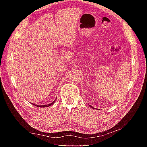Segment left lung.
Segmentation results:
<instances>
[{
	"instance_id": "left-lung-1",
	"label": "left lung",
	"mask_w": 147,
	"mask_h": 147,
	"mask_svg": "<svg viewBox=\"0 0 147 147\" xmlns=\"http://www.w3.org/2000/svg\"><path fill=\"white\" fill-rule=\"evenodd\" d=\"M91 108H93V107H91Z\"/></svg>"
}]
</instances>
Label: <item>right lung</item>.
<instances>
[{"label": "right lung", "mask_w": 147, "mask_h": 147, "mask_svg": "<svg viewBox=\"0 0 147 147\" xmlns=\"http://www.w3.org/2000/svg\"><path fill=\"white\" fill-rule=\"evenodd\" d=\"M56 100V99H55V100ZM55 100H54L53 102H52V103H51V104H46V105H38V104H37V105H36V104H34V105H36V106H38V107H39V108H46V107H49V106H51V105H53V104L54 103V102H55Z\"/></svg>", "instance_id": "1"}]
</instances>
